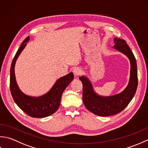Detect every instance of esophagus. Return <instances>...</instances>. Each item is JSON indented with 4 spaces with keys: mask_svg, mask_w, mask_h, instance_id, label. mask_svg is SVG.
I'll return each mask as SVG.
<instances>
[{
    "mask_svg": "<svg viewBox=\"0 0 148 148\" xmlns=\"http://www.w3.org/2000/svg\"><path fill=\"white\" fill-rule=\"evenodd\" d=\"M81 72H82V71H81V69L79 67H76L73 70V73L75 76H79V75L81 74Z\"/></svg>",
    "mask_w": 148,
    "mask_h": 148,
    "instance_id": "esophagus-1",
    "label": "esophagus"
}]
</instances>
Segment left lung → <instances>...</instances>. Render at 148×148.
I'll return each instance as SVG.
<instances>
[{"mask_svg": "<svg viewBox=\"0 0 148 148\" xmlns=\"http://www.w3.org/2000/svg\"><path fill=\"white\" fill-rule=\"evenodd\" d=\"M115 49L126 55L130 62L129 83L122 92L109 97L100 96L94 92L92 83L85 76H81L83 83V101L86 108L93 114L100 116L116 114L123 111L133 99L136 92L138 77L136 58L125 40L114 38Z\"/></svg>", "mask_w": 148, "mask_h": 148, "instance_id": "obj_1", "label": "left lung"}]
</instances>
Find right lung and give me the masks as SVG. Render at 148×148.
<instances>
[{"label":"right lung","instance_id":"add662e5","mask_svg":"<svg viewBox=\"0 0 148 148\" xmlns=\"http://www.w3.org/2000/svg\"><path fill=\"white\" fill-rule=\"evenodd\" d=\"M30 39L27 37L21 43L12 60L10 70V90L15 103L22 111L33 118H45L55 113L60 104L61 97L64 90L74 79L72 72L56 81L54 85L45 95L38 97L28 96L19 88L16 81L14 65L18 57Z\"/></svg>","mask_w":148,"mask_h":148}]
</instances>
